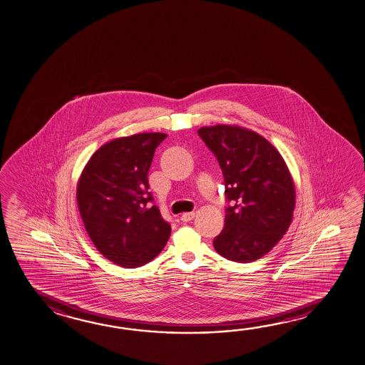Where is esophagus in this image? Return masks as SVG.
Here are the masks:
<instances>
[{"label":"esophagus","mask_w":365,"mask_h":365,"mask_svg":"<svg viewBox=\"0 0 365 365\" xmlns=\"http://www.w3.org/2000/svg\"><path fill=\"white\" fill-rule=\"evenodd\" d=\"M195 217V212L191 211V212H185V214H182V217H180V220L182 222H190Z\"/></svg>","instance_id":"1"}]
</instances>
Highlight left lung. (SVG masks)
<instances>
[{"mask_svg":"<svg viewBox=\"0 0 365 365\" xmlns=\"http://www.w3.org/2000/svg\"><path fill=\"white\" fill-rule=\"evenodd\" d=\"M223 172L224 228L214 238L217 254L255 262L268 254L292 222L294 180L278 150L254 130L217 124L197 130Z\"/></svg>","mask_w":365,"mask_h":365,"instance_id":"8db88e82","label":"left lung"}]
</instances>
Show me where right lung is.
Segmentation results:
<instances>
[{"label": "right lung", "mask_w": 365, "mask_h": 365, "mask_svg": "<svg viewBox=\"0 0 365 365\" xmlns=\"http://www.w3.org/2000/svg\"><path fill=\"white\" fill-rule=\"evenodd\" d=\"M165 133H138L105 143L91 156L78 182V209L96 249L124 268L160 254L170 224L148 202V170Z\"/></svg>", "instance_id": "1"}]
</instances>
